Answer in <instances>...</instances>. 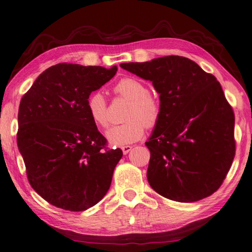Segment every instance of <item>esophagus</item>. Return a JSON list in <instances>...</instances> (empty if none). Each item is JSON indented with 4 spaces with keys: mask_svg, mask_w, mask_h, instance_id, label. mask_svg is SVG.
<instances>
[{
    "mask_svg": "<svg viewBox=\"0 0 252 252\" xmlns=\"http://www.w3.org/2000/svg\"><path fill=\"white\" fill-rule=\"evenodd\" d=\"M131 146H128V145H127V146H123L122 147V151H123V154L124 155H126V154H128L130 151H131Z\"/></svg>",
    "mask_w": 252,
    "mask_h": 252,
    "instance_id": "34e87169",
    "label": "esophagus"
}]
</instances>
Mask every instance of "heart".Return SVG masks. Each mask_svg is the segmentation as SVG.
Wrapping results in <instances>:
<instances>
[{
	"mask_svg": "<svg viewBox=\"0 0 252 252\" xmlns=\"http://www.w3.org/2000/svg\"><path fill=\"white\" fill-rule=\"evenodd\" d=\"M114 92L124 99L129 100L127 105L126 122L114 126L106 133V138L115 146L134 143L143 137L145 126L153 129L159 124L162 106L158 97L149 93V88L135 77H124L114 87ZM87 113L97 126H108V106L103 94L93 93L87 99Z\"/></svg>",
	"mask_w": 252,
	"mask_h": 252,
	"instance_id": "1",
	"label": "heart"
}]
</instances>
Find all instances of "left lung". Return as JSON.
<instances>
[{"label":"left lung","mask_w":252,"mask_h":252,"mask_svg":"<svg viewBox=\"0 0 252 252\" xmlns=\"http://www.w3.org/2000/svg\"><path fill=\"white\" fill-rule=\"evenodd\" d=\"M121 67L153 82L159 93L160 122L145 143L151 152V187L179 202L213 195L236 154L235 114L217 78L176 55Z\"/></svg>","instance_id":"obj_1"}]
</instances>
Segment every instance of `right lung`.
<instances>
[{
    "label": "right lung",
    "instance_id": "1",
    "mask_svg": "<svg viewBox=\"0 0 252 252\" xmlns=\"http://www.w3.org/2000/svg\"><path fill=\"white\" fill-rule=\"evenodd\" d=\"M117 67L60 63L44 70L22 97L17 147L31 186L51 205L83 211L103 199L122 149L107 140L87 113L91 93Z\"/></svg>",
    "mask_w": 252,
    "mask_h": 252
}]
</instances>
